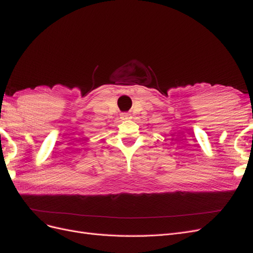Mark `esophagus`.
Returning a JSON list of instances; mask_svg holds the SVG:
<instances>
[{
  "label": "esophagus",
  "mask_w": 253,
  "mask_h": 253,
  "mask_svg": "<svg viewBox=\"0 0 253 253\" xmlns=\"http://www.w3.org/2000/svg\"><path fill=\"white\" fill-rule=\"evenodd\" d=\"M121 119H122V120H130V119H131V114H129V113H122V114H121Z\"/></svg>",
  "instance_id": "34e87169"
}]
</instances>
